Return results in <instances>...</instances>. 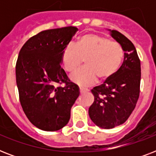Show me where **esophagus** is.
<instances>
[{
	"mask_svg": "<svg viewBox=\"0 0 156 156\" xmlns=\"http://www.w3.org/2000/svg\"><path fill=\"white\" fill-rule=\"evenodd\" d=\"M86 91H87V89H85V88L83 87H79V92H80V94H83V93L86 92Z\"/></svg>",
	"mask_w": 156,
	"mask_h": 156,
	"instance_id": "esophagus-1",
	"label": "esophagus"
}]
</instances>
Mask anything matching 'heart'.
<instances>
[{"mask_svg": "<svg viewBox=\"0 0 156 156\" xmlns=\"http://www.w3.org/2000/svg\"><path fill=\"white\" fill-rule=\"evenodd\" d=\"M61 58L68 73L74 72L84 61L85 67L73 73L70 79L81 87H88L97 78L106 81L116 73L123 61L124 50L118 43L90 33L78 38L75 46H66Z\"/></svg>", "mask_w": 156, "mask_h": 156, "instance_id": "obj_1", "label": "heart"}]
</instances>
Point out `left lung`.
<instances>
[{
    "instance_id": "8db88e82",
    "label": "left lung",
    "mask_w": 156,
    "mask_h": 156,
    "mask_svg": "<svg viewBox=\"0 0 156 156\" xmlns=\"http://www.w3.org/2000/svg\"><path fill=\"white\" fill-rule=\"evenodd\" d=\"M111 35L124 50V61L112 78L95 87V97L89 108V116L97 126L112 129L122 125L130 116L140 93L141 65L133 43L117 30Z\"/></svg>"
}]
</instances>
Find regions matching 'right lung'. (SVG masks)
<instances>
[{
  "instance_id": "1",
  "label": "right lung",
  "mask_w": 156,
  "mask_h": 156,
  "mask_svg": "<svg viewBox=\"0 0 156 156\" xmlns=\"http://www.w3.org/2000/svg\"><path fill=\"white\" fill-rule=\"evenodd\" d=\"M77 31L74 27L43 30L30 37L18 54L19 100L28 120L42 130L56 131L66 126L79 95L78 87L61 67V52Z\"/></svg>"
}]
</instances>
